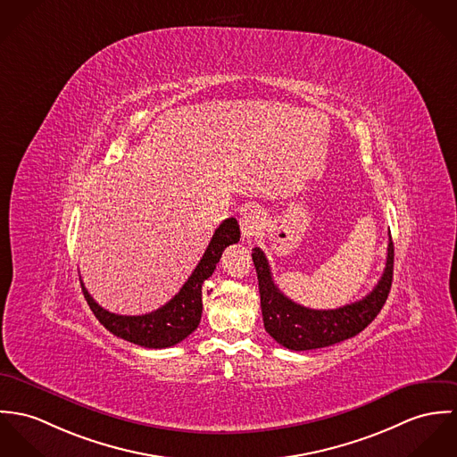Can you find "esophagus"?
<instances>
[{"label": "esophagus", "instance_id": "obj_1", "mask_svg": "<svg viewBox=\"0 0 457 457\" xmlns=\"http://www.w3.org/2000/svg\"><path fill=\"white\" fill-rule=\"evenodd\" d=\"M264 228V212L257 206L245 210V213L240 217V229L244 238H253Z\"/></svg>", "mask_w": 457, "mask_h": 457}]
</instances>
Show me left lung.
Here are the masks:
<instances>
[{"mask_svg":"<svg viewBox=\"0 0 457 457\" xmlns=\"http://www.w3.org/2000/svg\"><path fill=\"white\" fill-rule=\"evenodd\" d=\"M253 261L259 280L264 329L286 349L312 351L353 338L378 315L393 284L395 247L389 238L386 270L375 289L362 300L335 310H313L295 303L275 286L268 259L261 249H253Z\"/></svg>","mask_w":457,"mask_h":457,"instance_id":"1","label":"left lung"}]
</instances>
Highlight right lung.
<instances>
[{"label":"right lung","instance_id":"obj_1","mask_svg":"<svg viewBox=\"0 0 457 457\" xmlns=\"http://www.w3.org/2000/svg\"><path fill=\"white\" fill-rule=\"evenodd\" d=\"M240 240V226L235 217L222 220L215 229L204 257L182 286V289L161 308L145 315H119L104 310L93 300L82 284L84 298L96 319L115 337L147 349H166L187 338L202 320V286L212 277L226 247ZM82 282V280H80Z\"/></svg>","mask_w":457,"mask_h":457}]
</instances>
